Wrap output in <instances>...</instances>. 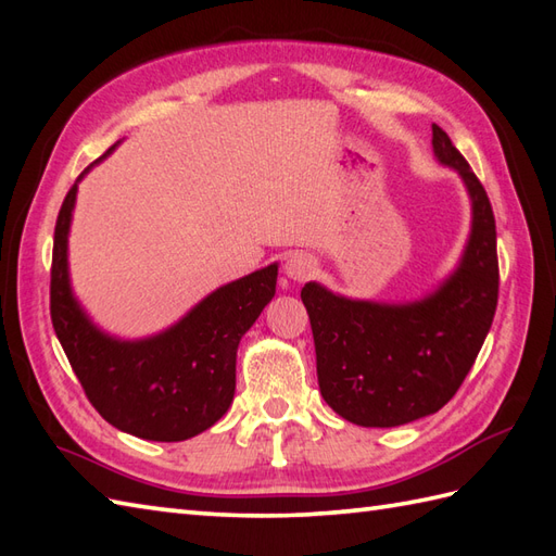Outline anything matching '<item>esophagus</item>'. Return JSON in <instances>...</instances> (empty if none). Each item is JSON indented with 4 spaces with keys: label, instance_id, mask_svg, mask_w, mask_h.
I'll use <instances>...</instances> for the list:
<instances>
[{
    "label": "esophagus",
    "instance_id": "34e87169",
    "mask_svg": "<svg viewBox=\"0 0 556 556\" xmlns=\"http://www.w3.org/2000/svg\"><path fill=\"white\" fill-rule=\"evenodd\" d=\"M285 271L293 281H305L315 271V260L308 253H291L285 263Z\"/></svg>",
    "mask_w": 556,
    "mask_h": 556
}]
</instances>
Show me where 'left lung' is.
<instances>
[{
  "label": "left lung",
  "instance_id": "left-lung-1",
  "mask_svg": "<svg viewBox=\"0 0 556 556\" xmlns=\"http://www.w3.org/2000/svg\"><path fill=\"white\" fill-rule=\"evenodd\" d=\"M432 150L437 162L460 176L470 198V233L452 275L406 303L346 299L317 281L301 291L323 399L363 428H396L440 410L473 368L497 311V229L490 198L437 124Z\"/></svg>",
  "mask_w": 556,
  "mask_h": 556
}]
</instances>
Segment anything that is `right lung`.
<instances>
[{"mask_svg":"<svg viewBox=\"0 0 556 556\" xmlns=\"http://www.w3.org/2000/svg\"><path fill=\"white\" fill-rule=\"evenodd\" d=\"M98 162L71 186L56 217L50 281L56 339L90 404L116 430L152 442L191 440L231 406L236 351L275 296L277 263L215 289L160 334L119 339L102 332L74 296L68 277V231L78 184Z\"/></svg>","mask_w":556,"mask_h":556,"instance_id":"add662e5","label":"right lung"}]
</instances>
